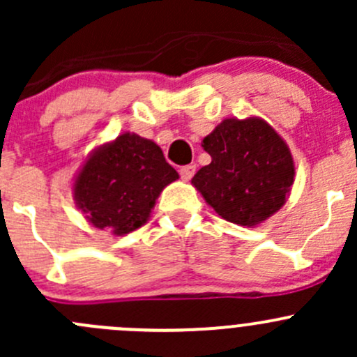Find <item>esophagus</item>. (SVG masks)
Instances as JSON below:
<instances>
[{
    "label": "esophagus",
    "instance_id": "esophagus-1",
    "mask_svg": "<svg viewBox=\"0 0 357 357\" xmlns=\"http://www.w3.org/2000/svg\"><path fill=\"white\" fill-rule=\"evenodd\" d=\"M195 165L193 164H188V165H183L181 171H179V174H181V179L183 181H190V179L193 178V174H195Z\"/></svg>",
    "mask_w": 357,
    "mask_h": 357
}]
</instances>
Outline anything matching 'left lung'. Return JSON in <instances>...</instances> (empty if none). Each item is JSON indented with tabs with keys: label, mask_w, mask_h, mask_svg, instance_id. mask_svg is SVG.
<instances>
[{
	"label": "left lung",
	"mask_w": 357,
	"mask_h": 357,
	"mask_svg": "<svg viewBox=\"0 0 357 357\" xmlns=\"http://www.w3.org/2000/svg\"><path fill=\"white\" fill-rule=\"evenodd\" d=\"M202 146L212 160L193 176L192 185L222 219L254 228L285 205L294 185V157L264 119H225Z\"/></svg>",
	"instance_id": "1"
}]
</instances>
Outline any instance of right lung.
<instances>
[{
	"instance_id": "obj_1",
	"label": "right lung",
	"mask_w": 357,
	"mask_h": 357,
	"mask_svg": "<svg viewBox=\"0 0 357 357\" xmlns=\"http://www.w3.org/2000/svg\"><path fill=\"white\" fill-rule=\"evenodd\" d=\"M178 178L157 143L122 132L86 158L72 195L95 228L124 236L149 221L162 190Z\"/></svg>"
}]
</instances>
